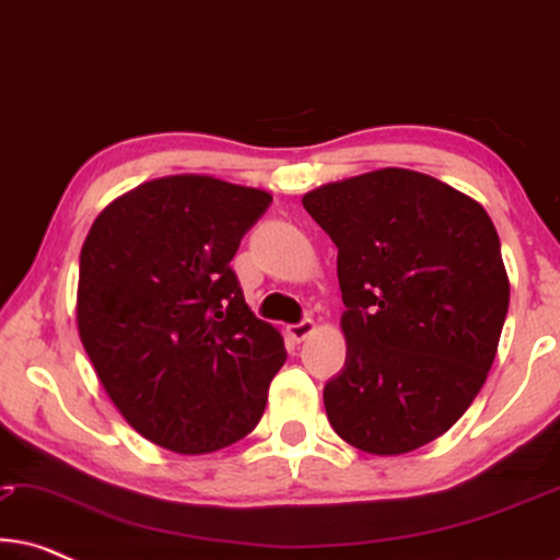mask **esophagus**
<instances>
[{
  "mask_svg": "<svg viewBox=\"0 0 560 560\" xmlns=\"http://www.w3.org/2000/svg\"><path fill=\"white\" fill-rule=\"evenodd\" d=\"M313 331H316V324H313L311 318H303V320H298V324L288 326V336L293 341H303L305 336H311Z\"/></svg>",
  "mask_w": 560,
  "mask_h": 560,
  "instance_id": "obj_1",
  "label": "esophagus"
}]
</instances>
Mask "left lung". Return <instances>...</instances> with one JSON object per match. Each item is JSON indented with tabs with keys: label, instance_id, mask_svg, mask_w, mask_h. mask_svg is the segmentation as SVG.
I'll return each mask as SVG.
<instances>
[{
	"label": "left lung",
	"instance_id": "8db88e82",
	"mask_svg": "<svg viewBox=\"0 0 560 560\" xmlns=\"http://www.w3.org/2000/svg\"><path fill=\"white\" fill-rule=\"evenodd\" d=\"M339 249L347 362L326 416L377 456L446 433L485 385L510 305L500 236L474 198L385 167L303 196Z\"/></svg>",
	"mask_w": 560,
	"mask_h": 560
}]
</instances>
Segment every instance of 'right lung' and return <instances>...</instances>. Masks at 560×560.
Listing matches in <instances>:
<instances>
[{
	"mask_svg": "<svg viewBox=\"0 0 560 560\" xmlns=\"http://www.w3.org/2000/svg\"><path fill=\"white\" fill-rule=\"evenodd\" d=\"M270 203L211 175H167L106 206L83 242V349L127 423L158 446L209 454L262 418L288 351L229 262Z\"/></svg>",
	"mask_w": 560,
	"mask_h": 560,
	"instance_id": "right-lung-1",
	"label": "right lung"
}]
</instances>
